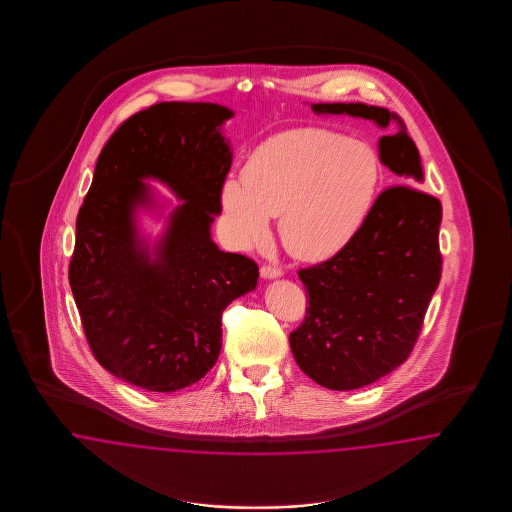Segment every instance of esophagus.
<instances>
[{
  "instance_id": "1",
  "label": "esophagus",
  "mask_w": 512,
  "mask_h": 512,
  "mask_svg": "<svg viewBox=\"0 0 512 512\" xmlns=\"http://www.w3.org/2000/svg\"><path fill=\"white\" fill-rule=\"evenodd\" d=\"M281 274H283V270L278 268V266H272V264H263V266H261V276H263L264 279L279 278Z\"/></svg>"
}]
</instances>
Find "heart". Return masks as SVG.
<instances>
[{
  "label": "heart",
  "instance_id": "obj_1",
  "mask_svg": "<svg viewBox=\"0 0 512 512\" xmlns=\"http://www.w3.org/2000/svg\"><path fill=\"white\" fill-rule=\"evenodd\" d=\"M383 178L377 150L328 129H293L249 154L240 184L221 189L229 236L259 246L279 217V238L293 257L319 263L347 248L366 225Z\"/></svg>",
  "mask_w": 512,
  "mask_h": 512
}]
</instances>
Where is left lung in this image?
<instances>
[{
	"mask_svg": "<svg viewBox=\"0 0 512 512\" xmlns=\"http://www.w3.org/2000/svg\"><path fill=\"white\" fill-rule=\"evenodd\" d=\"M326 118H364L398 124L379 140L383 165L396 174L375 199L357 238L323 263L298 270L306 317L289 334L300 370L330 390L372 385L403 364L419 338L441 279V202L419 189L420 155L402 118L364 103H317Z\"/></svg>",
	"mask_w": 512,
	"mask_h": 512,
	"instance_id": "obj_1",
	"label": "left lung"
}]
</instances>
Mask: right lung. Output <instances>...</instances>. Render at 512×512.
Instances as JSON below:
<instances>
[{
	"mask_svg": "<svg viewBox=\"0 0 512 512\" xmlns=\"http://www.w3.org/2000/svg\"><path fill=\"white\" fill-rule=\"evenodd\" d=\"M233 112L216 103H157L127 118L97 157L77 216L69 285L95 360L150 392L197 383L221 351V315L255 289L259 266L210 238L233 154L219 133ZM144 177L185 201L154 250L134 212Z\"/></svg>",
	"mask_w": 512,
	"mask_h": 512,
	"instance_id": "add662e5",
	"label": "right lung"
}]
</instances>
